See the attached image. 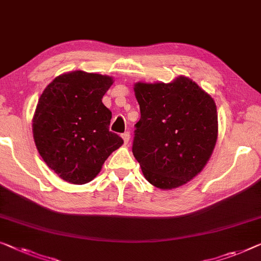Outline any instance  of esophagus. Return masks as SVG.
<instances>
[{
    "mask_svg": "<svg viewBox=\"0 0 261 261\" xmlns=\"http://www.w3.org/2000/svg\"><path fill=\"white\" fill-rule=\"evenodd\" d=\"M122 138H123V141H124V144H126L129 143V141H130V134L129 132H124V134L122 135Z\"/></svg>",
    "mask_w": 261,
    "mask_h": 261,
    "instance_id": "obj_1",
    "label": "esophagus"
}]
</instances>
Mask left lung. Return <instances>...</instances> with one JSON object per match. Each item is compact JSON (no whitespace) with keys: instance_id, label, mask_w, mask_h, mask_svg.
I'll return each instance as SVG.
<instances>
[{"instance_id":"left-lung-1","label":"left lung","mask_w":261,"mask_h":261,"mask_svg":"<svg viewBox=\"0 0 261 261\" xmlns=\"http://www.w3.org/2000/svg\"><path fill=\"white\" fill-rule=\"evenodd\" d=\"M141 109L132 153L145 179L172 190L193 179L207 164L218 138L215 100L196 82L135 84Z\"/></svg>"}]
</instances>
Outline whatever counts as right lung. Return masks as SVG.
<instances>
[{
	"label": "right lung",
	"mask_w": 261,
	"mask_h": 261,
	"mask_svg": "<svg viewBox=\"0 0 261 261\" xmlns=\"http://www.w3.org/2000/svg\"><path fill=\"white\" fill-rule=\"evenodd\" d=\"M111 76L82 70L57 76L35 109L33 135L38 153L62 179L82 185L100 172L123 139L109 131L111 111L102 103Z\"/></svg>",
	"instance_id": "add662e5"
}]
</instances>
